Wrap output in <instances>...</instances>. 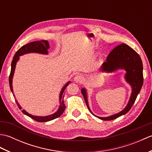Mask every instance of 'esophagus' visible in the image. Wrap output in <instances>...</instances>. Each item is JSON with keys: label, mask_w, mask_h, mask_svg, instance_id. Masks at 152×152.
<instances>
[{"label": "esophagus", "mask_w": 152, "mask_h": 152, "mask_svg": "<svg viewBox=\"0 0 152 152\" xmlns=\"http://www.w3.org/2000/svg\"><path fill=\"white\" fill-rule=\"evenodd\" d=\"M74 82L76 83H82V82L84 81V78H83V76L78 74V75H76L74 78Z\"/></svg>", "instance_id": "1"}]
</instances>
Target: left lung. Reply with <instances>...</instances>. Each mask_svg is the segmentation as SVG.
<instances>
[{
	"label": "left lung",
	"instance_id": "left-lung-1",
	"mask_svg": "<svg viewBox=\"0 0 152 152\" xmlns=\"http://www.w3.org/2000/svg\"><path fill=\"white\" fill-rule=\"evenodd\" d=\"M118 69H124L126 71L125 80L129 83L132 88V93L127 105L119 113L104 118L99 117L93 114L88 104L86 89L85 88L81 89L86 105L90 112L102 120H112L127 114L136 101L137 95L143 85V66L141 58L136 51L125 44H121L115 47L109 53L106 61L103 63L101 66L102 72H113Z\"/></svg>",
	"mask_w": 152,
	"mask_h": 152
}]
</instances>
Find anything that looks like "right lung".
<instances>
[{
  "label": "right lung",
  "mask_w": 152,
  "mask_h": 152,
  "mask_svg": "<svg viewBox=\"0 0 152 152\" xmlns=\"http://www.w3.org/2000/svg\"><path fill=\"white\" fill-rule=\"evenodd\" d=\"M50 48V44L49 42L47 40H39V41H34L32 42L28 43L27 44H25L24 46H23L21 48L17 51V52L15 53V56L13 58V60L12 61V64H11V72L9 76V83H10V87L11 91L13 93V88H12V79L13 76H14V71L15 69V65L16 63L19 59V56H23V55L28 53H41V54H48V50ZM70 82H68L64 86L63 89H61V91L59 95V108L57 110L56 112H55L54 114L47 115V116H35L33 115L30 114H28L27 112H26L25 110H22L21 112L23 113L24 114L27 115L28 117L31 118L33 119L34 120L38 121V122H46V121H49L51 120H53L54 119H56L57 118L60 117V116L62 115L63 112L65 110V105H64V103L63 101V98H64V89L70 83ZM13 95L14 96V93H13ZM16 103L18 106L19 108L21 110L22 108L21 106L19 105L18 102L17 101Z\"/></svg>",
  "instance_id": "1"
}]
</instances>
